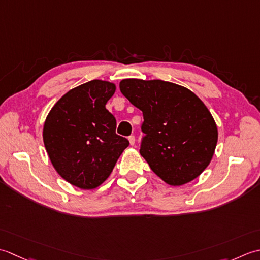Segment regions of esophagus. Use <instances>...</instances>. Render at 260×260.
<instances>
[{
    "instance_id": "34e87169",
    "label": "esophagus",
    "mask_w": 260,
    "mask_h": 260,
    "mask_svg": "<svg viewBox=\"0 0 260 260\" xmlns=\"http://www.w3.org/2000/svg\"><path fill=\"white\" fill-rule=\"evenodd\" d=\"M129 142H130L131 146H135V144H136V138H135V136H130V137H129Z\"/></svg>"
}]
</instances>
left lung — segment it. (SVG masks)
<instances>
[{"instance_id": "left-lung-1", "label": "left lung", "mask_w": 260, "mask_h": 260, "mask_svg": "<svg viewBox=\"0 0 260 260\" xmlns=\"http://www.w3.org/2000/svg\"><path fill=\"white\" fill-rule=\"evenodd\" d=\"M120 91L144 114L140 155L151 171L172 186L199 177L214 155L218 126L198 95L160 79L125 78Z\"/></svg>"}]
</instances>
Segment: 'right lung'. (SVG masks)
Instances as JSON below:
<instances>
[{
	"instance_id": "add662e5",
	"label": "right lung",
	"mask_w": 260,
	"mask_h": 260,
	"mask_svg": "<svg viewBox=\"0 0 260 260\" xmlns=\"http://www.w3.org/2000/svg\"><path fill=\"white\" fill-rule=\"evenodd\" d=\"M115 84L93 79L72 88L51 108L42 138L49 159L66 182L94 189L112 173L129 141L115 134L116 121L105 109Z\"/></svg>"
}]
</instances>
